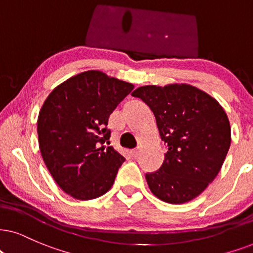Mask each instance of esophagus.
Returning a JSON list of instances; mask_svg holds the SVG:
<instances>
[{
	"label": "esophagus",
	"instance_id": "1",
	"mask_svg": "<svg viewBox=\"0 0 253 253\" xmlns=\"http://www.w3.org/2000/svg\"><path fill=\"white\" fill-rule=\"evenodd\" d=\"M130 155H132L133 158H136V156L139 155V150H137V149H133V150H130Z\"/></svg>",
	"mask_w": 253,
	"mask_h": 253
}]
</instances>
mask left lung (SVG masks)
<instances>
[{"label": "left lung", "instance_id": "8db88e82", "mask_svg": "<svg viewBox=\"0 0 253 253\" xmlns=\"http://www.w3.org/2000/svg\"><path fill=\"white\" fill-rule=\"evenodd\" d=\"M132 95L154 113L167 146L161 167L146 174L149 189L167 203L181 204L197 197L215 180L231 143L223 107L187 84L141 86Z\"/></svg>", "mask_w": 253, "mask_h": 253}]
</instances>
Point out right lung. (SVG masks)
Here are the masks:
<instances>
[{"mask_svg": "<svg viewBox=\"0 0 253 253\" xmlns=\"http://www.w3.org/2000/svg\"><path fill=\"white\" fill-rule=\"evenodd\" d=\"M134 88L101 71L79 73L53 89L37 121L40 149L51 176L77 200L111 189L125 158L110 145V114Z\"/></svg>", "mask_w": 253, "mask_h": 253, "instance_id": "right-lung-1", "label": "right lung"}]
</instances>
